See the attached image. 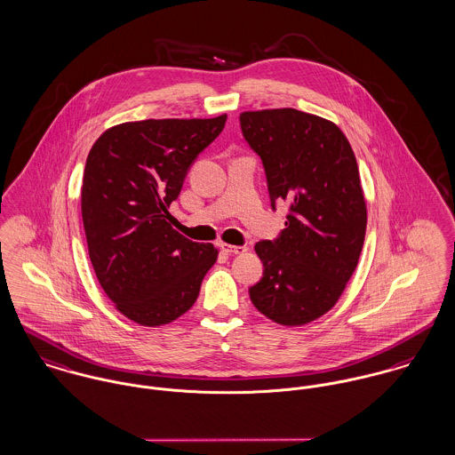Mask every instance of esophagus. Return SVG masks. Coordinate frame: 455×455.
Listing matches in <instances>:
<instances>
[{
  "mask_svg": "<svg viewBox=\"0 0 455 455\" xmlns=\"http://www.w3.org/2000/svg\"><path fill=\"white\" fill-rule=\"evenodd\" d=\"M220 249H221L223 252H227V254H244V252H247V247H245V245H232L227 244V243H221Z\"/></svg>",
  "mask_w": 455,
  "mask_h": 455,
  "instance_id": "34e87169",
  "label": "esophagus"
}]
</instances>
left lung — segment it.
Segmentation results:
<instances>
[{
  "label": "left lung",
  "mask_w": 455,
  "mask_h": 455,
  "mask_svg": "<svg viewBox=\"0 0 455 455\" xmlns=\"http://www.w3.org/2000/svg\"><path fill=\"white\" fill-rule=\"evenodd\" d=\"M241 128L263 161L272 206L291 204L279 239L254 247L265 272L251 301L280 325L310 323L341 298L365 239L353 148L332 121L289 107L245 110Z\"/></svg>",
  "instance_id": "8db88e82"
}]
</instances>
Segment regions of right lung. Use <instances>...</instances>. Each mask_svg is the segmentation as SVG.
<instances>
[{
    "label": "right lung",
    "instance_id": "right-lung-1",
    "mask_svg": "<svg viewBox=\"0 0 455 455\" xmlns=\"http://www.w3.org/2000/svg\"><path fill=\"white\" fill-rule=\"evenodd\" d=\"M225 121L227 114L123 123L105 130L88 154L81 187L88 254L108 299L140 325L188 312L216 263L214 245L172 227L170 206Z\"/></svg>",
    "mask_w": 455,
    "mask_h": 455
}]
</instances>
